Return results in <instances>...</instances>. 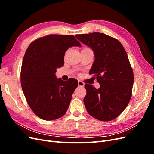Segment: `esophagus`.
I'll use <instances>...</instances> for the list:
<instances>
[{"label": "esophagus", "mask_w": 154, "mask_h": 154, "mask_svg": "<svg viewBox=\"0 0 154 154\" xmlns=\"http://www.w3.org/2000/svg\"><path fill=\"white\" fill-rule=\"evenodd\" d=\"M78 86H79V87H84L85 83H83V82H82V81H80V80H79V81L78 82Z\"/></svg>", "instance_id": "34e87169"}]
</instances>
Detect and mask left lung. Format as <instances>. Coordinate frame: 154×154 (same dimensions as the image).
<instances>
[{"label": "left lung", "mask_w": 154, "mask_h": 154, "mask_svg": "<svg viewBox=\"0 0 154 154\" xmlns=\"http://www.w3.org/2000/svg\"><path fill=\"white\" fill-rule=\"evenodd\" d=\"M75 36L94 51L95 60L89 74L100 85L97 89L85 85L87 111L102 122L112 120L122 114L132 96L134 74L127 52L118 40L101 32Z\"/></svg>", "instance_id": "1"}]
</instances>
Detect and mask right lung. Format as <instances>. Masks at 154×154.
<instances>
[{
    "mask_svg": "<svg viewBox=\"0 0 154 154\" xmlns=\"http://www.w3.org/2000/svg\"><path fill=\"white\" fill-rule=\"evenodd\" d=\"M81 44L73 35H49L32 42L22 64V91L32 112L44 120H54L66 113L78 81L56 76L64 64L66 51Z\"/></svg>",
    "mask_w": 154,
    "mask_h": 154,
    "instance_id": "obj_1",
    "label": "right lung"
}]
</instances>
